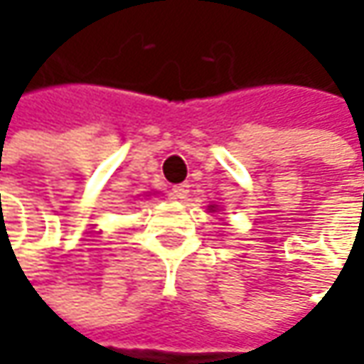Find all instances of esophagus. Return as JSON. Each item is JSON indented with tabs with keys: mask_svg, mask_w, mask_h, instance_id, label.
<instances>
[{
	"mask_svg": "<svg viewBox=\"0 0 364 364\" xmlns=\"http://www.w3.org/2000/svg\"><path fill=\"white\" fill-rule=\"evenodd\" d=\"M188 192L190 184H178V186L172 188V194H174V198H178V200H184V198L188 196Z\"/></svg>",
	"mask_w": 364,
	"mask_h": 364,
	"instance_id": "34e87169",
	"label": "esophagus"
}]
</instances>
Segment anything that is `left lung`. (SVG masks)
Wrapping results in <instances>:
<instances>
[{"mask_svg":"<svg viewBox=\"0 0 364 364\" xmlns=\"http://www.w3.org/2000/svg\"><path fill=\"white\" fill-rule=\"evenodd\" d=\"M208 210H210V213H215V210H218L217 204H210V206H208Z\"/></svg>","mask_w":364,"mask_h":364,"instance_id":"left-lung-1","label":"left lung"}]
</instances>
